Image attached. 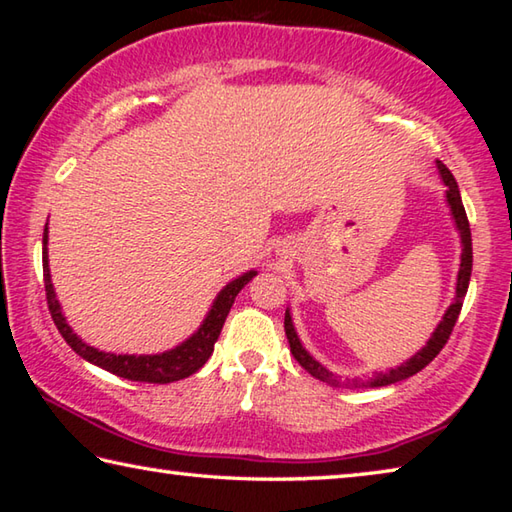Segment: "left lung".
Wrapping results in <instances>:
<instances>
[{"label":"left lung","mask_w":512,"mask_h":512,"mask_svg":"<svg viewBox=\"0 0 512 512\" xmlns=\"http://www.w3.org/2000/svg\"><path fill=\"white\" fill-rule=\"evenodd\" d=\"M436 164H438L440 178H443V183L447 187V192H445L447 205H449V210H452L456 230H458V235H461V246H463L461 268H458V277H456V298H454L452 305H449V309L445 311V316L438 323L436 332L431 334V339L427 341V345H424L420 352H415L409 361L402 363V366H397V368L388 370V372H379V375H375L370 381H366V384L352 381L354 388H359V386H388V384H395V381H402L406 377H413L415 372L427 368L429 363L438 357V352L445 348V343L449 341V334H452V329H454L456 320H458V314H461L465 293H467V287H470V275H472V232H470V221H467L465 207H463V201H461V192H458V185H456V180L452 176V171H449L440 160ZM284 332H287L291 354L296 357V361L309 372L311 377H316L320 381H327V384H332V386H345V384H341V379H336L332 372H329L325 366H320V363L314 357H311V354L305 348H302V343H300L298 334H296V327H293L289 309H287V314H284Z\"/></svg>","instance_id":"8db88e82"}]
</instances>
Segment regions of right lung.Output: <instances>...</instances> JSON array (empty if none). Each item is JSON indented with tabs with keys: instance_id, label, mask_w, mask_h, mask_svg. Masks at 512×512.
Returning <instances> with one entry per match:
<instances>
[{
	"instance_id": "add662e5",
	"label": "right lung",
	"mask_w": 512,
	"mask_h": 512,
	"mask_svg": "<svg viewBox=\"0 0 512 512\" xmlns=\"http://www.w3.org/2000/svg\"><path fill=\"white\" fill-rule=\"evenodd\" d=\"M47 225L45 235H42V273H45V291H47V305L51 311V318L58 327V332L63 334L69 348H72L79 357L85 361L94 363L103 370L112 372V375L131 379V381H146V384H171V381L185 379L194 375L198 368L205 366V361L212 357L214 343L219 339L225 318L230 314L232 302H235L237 293L246 287V284L253 280L257 271H248L239 275L237 280L225 284L219 296L214 298L212 309L207 311L203 325L196 329V332L189 336L187 341L176 345L173 350H167L162 354H112V352H101L92 345L83 343L79 336L72 332V327L67 325L63 316V309H60V302L56 298L54 284H51V273H49V255H47Z\"/></svg>"
}]
</instances>
